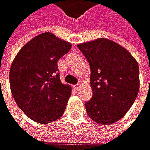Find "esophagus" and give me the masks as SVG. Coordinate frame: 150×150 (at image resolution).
Masks as SVG:
<instances>
[{
    "mask_svg": "<svg viewBox=\"0 0 150 150\" xmlns=\"http://www.w3.org/2000/svg\"><path fill=\"white\" fill-rule=\"evenodd\" d=\"M80 86H81V83H78L76 85H74V90H76V91H78V90H79V88H80Z\"/></svg>",
    "mask_w": 150,
    "mask_h": 150,
    "instance_id": "obj_1",
    "label": "esophagus"
}]
</instances>
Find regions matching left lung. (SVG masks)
Segmentation results:
<instances>
[{"instance_id": "1", "label": "left lung", "mask_w": 150, "mask_h": 150, "mask_svg": "<svg viewBox=\"0 0 150 150\" xmlns=\"http://www.w3.org/2000/svg\"><path fill=\"white\" fill-rule=\"evenodd\" d=\"M91 67L92 98L85 103L91 119L111 125L125 116L140 88L139 65L123 46L108 38L78 44Z\"/></svg>"}]
</instances>
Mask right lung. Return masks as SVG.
Returning <instances> with one entry per match:
<instances>
[{"label":"right lung","instance_id":"right-lung-1","mask_svg":"<svg viewBox=\"0 0 150 150\" xmlns=\"http://www.w3.org/2000/svg\"><path fill=\"white\" fill-rule=\"evenodd\" d=\"M72 45L51 32L25 44L15 57L9 84L18 107L33 121L48 124L59 119L71 96V86L59 79L58 60Z\"/></svg>","mask_w":150,"mask_h":150}]
</instances>
